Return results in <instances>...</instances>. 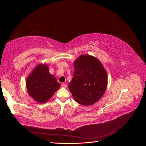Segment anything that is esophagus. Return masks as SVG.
Returning a JSON list of instances; mask_svg holds the SVG:
<instances>
[{
	"instance_id": "34e87169",
	"label": "esophagus",
	"mask_w": 146,
	"mask_h": 146,
	"mask_svg": "<svg viewBox=\"0 0 146 146\" xmlns=\"http://www.w3.org/2000/svg\"><path fill=\"white\" fill-rule=\"evenodd\" d=\"M61 87H62V88H67V85H66V84H64V83L61 84Z\"/></svg>"
}]
</instances>
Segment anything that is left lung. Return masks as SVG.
I'll list each match as a JSON object with an SVG mask.
<instances>
[{
    "label": "left lung",
    "mask_w": 146,
    "mask_h": 146,
    "mask_svg": "<svg viewBox=\"0 0 146 146\" xmlns=\"http://www.w3.org/2000/svg\"><path fill=\"white\" fill-rule=\"evenodd\" d=\"M74 72L69 90L78 104L91 105L98 102L107 86V74L94 56L82 55L74 63Z\"/></svg>",
    "instance_id": "8db88e82"
}]
</instances>
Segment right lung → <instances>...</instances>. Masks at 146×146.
Here are the masks:
<instances>
[{"label": "right lung", "instance_id": "1", "mask_svg": "<svg viewBox=\"0 0 146 146\" xmlns=\"http://www.w3.org/2000/svg\"><path fill=\"white\" fill-rule=\"evenodd\" d=\"M26 85L33 99L39 103H45L59 89L60 84L49 74L46 64H39L27 78Z\"/></svg>", "mask_w": 146, "mask_h": 146}]
</instances>
